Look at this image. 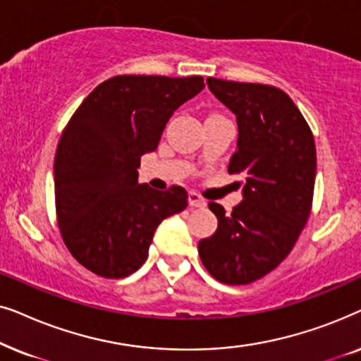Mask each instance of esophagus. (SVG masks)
<instances>
[{"label": "esophagus", "instance_id": "34e87169", "mask_svg": "<svg viewBox=\"0 0 361 361\" xmlns=\"http://www.w3.org/2000/svg\"><path fill=\"white\" fill-rule=\"evenodd\" d=\"M189 205L190 207H205L207 202H205V199H202L197 192H189Z\"/></svg>", "mask_w": 361, "mask_h": 361}]
</instances>
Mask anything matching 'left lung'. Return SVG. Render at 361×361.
<instances>
[{
  "label": "left lung",
  "instance_id": "obj_1",
  "mask_svg": "<svg viewBox=\"0 0 361 361\" xmlns=\"http://www.w3.org/2000/svg\"><path fill=\"white\" fill-rule=\"evenodd\" d=\"M207 85L236 116L228 172L243 174V200L231 214L212 202L219 226L199 241V255L220 283L250 284L290 253L307 224L317 167L314 136L279 88L214 77Z\"/></svg>",
  "mask_w": 361,
  "mask_h": 361
}]
</instances>
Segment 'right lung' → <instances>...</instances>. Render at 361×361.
I'll return each instance as SVG.
<instances>
[{"label": "right lung", "instance_id": "1", "mask_svg": "<svg viewBox=\"0 0 361 361\" xmlns=\"http://www.w3.org/2000/svg\"><path fill=\"white\" fill-rule=\"evenodd\" d=\"M202 77L118 75L77 108L59 141L57 220L73 258L103 278L137 271L159 224L187 207V192L137 182L174 111L204 90Z\"/></svg>", "mask_w": 361, "mask_h": 361}]
</instances>
